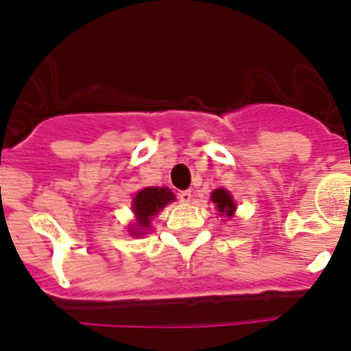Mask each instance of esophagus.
Listing matches in <instances>:
<instances>
[{"label": "esophagus", "mask_w": 351, "mask_h": 351, "mask_svg": "<svg viewBox=\"0 0 351 351\" xmlns=\"http://www.w3.org/2000/svg\"><path fill=\"white\" fill-rule=\"evenodd\" d=\"M178 199H180V202H189L191 199H193V193H191L189 189H184V191L178 193Z\"/></svg>", "instance_id": "obj_1"}]
</instances>
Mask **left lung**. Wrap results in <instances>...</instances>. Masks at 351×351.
Instances as JSON below:
<instances>
[{
	"instance_id": "obj_1",
	"label": "left lung",
	"mask_w": 351,
	"mask_h": 351,
	"mask_svg": "<svg viewBox=\"0 0 351 351\" xmlns=\"http://www.w3.org/2000/svg\"><path fill=\"white\" fill-rule=\"evenodd\" d=\"M212 202L215 204V208L219 210V214L221 215H230L234 214L236 210V204L234 201H232V197L228 195V191H225V189H215L214 193H212Z\"/></svg>"
}]
</instances>
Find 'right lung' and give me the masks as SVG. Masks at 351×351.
Here are the masks:
<instances>
[{"mask_svg": "<svg viewBox=\"0 0 351 351\" xmlns=\"http://www.w3.org/2000/svg\"><path fill=\"white\" fill-rule=\"evenodd\" d=\"M171 201H175V195L167 188L141 189L134 199V214L137 217V225L141 228L149 227L150 219ZM132 234H136V230H132Z\"/></svg>", "mask_w": 351, "mask_h": 351, "instance_id": "right-lung-1", "label": "right lung"}]
</instances>
